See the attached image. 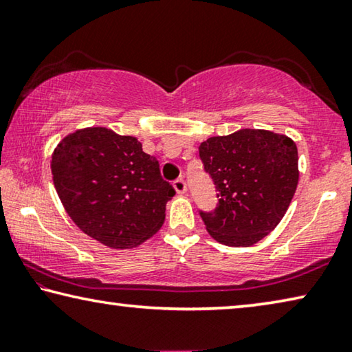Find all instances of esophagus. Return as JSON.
Listing matches in <instances>:
<instances>
[{
	"mask_svg": "<svg viewBox=\"0 0 352 352\" xmlns=\"http://www.w3.org/2000/svg\"><path fill=\"white\" fill-rule=\"evenodd\" d=\"M174 188H175V191L178 194H185L186 192V183H185V180H183V178H178V180L174 182Z\"/></svg>",
	"mask_w": 352,
	"mask_h": 352,
	"instance_id": "1",
	"label": "esophagus"
}]
</instances>
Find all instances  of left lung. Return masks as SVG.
<instances>
[{
    "instance_id": "obj_1",
    "label": "left lung",
    "mask_w": 352,
    "mask_h": 352,
    "mask_svg": "<svg viewBox=\"0 0 352 352\" xmlns=\"http://www.w3.org/2000/svg\"><path fill=\"white\" fill-rule=\"evenodd\" d=\"M199 156L212 175L219 204L201 213L207 232L226 246H253L285 217L298 185L297 145L285 134L239 129L208 138Z\"/></svg>"
}]
</instances>
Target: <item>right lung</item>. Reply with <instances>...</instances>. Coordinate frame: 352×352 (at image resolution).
<instances>
[{
  "label": "right lung",
  "mask_w": 352,
  "mask_h": 352,
  "mask_svg": "<svg viewBox=\"0 0 352 352\" xmlns=\"http://www.w3.org/2000/svg\"><path fill=\"white\" fill-rule=\"evenodd\" d=\"M52 177L66 213L107 248L129 250L158 232L175 190L133 135L104 126L77 129L52 153Z\"/></svg>",
  "instance_id": "obj_1"
}]
</instances>
